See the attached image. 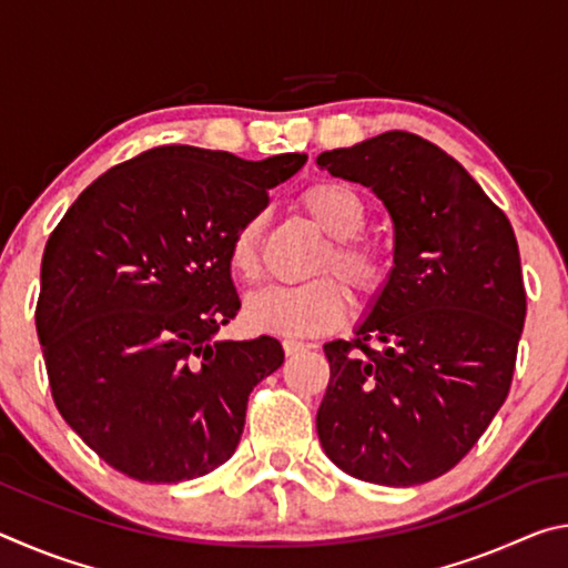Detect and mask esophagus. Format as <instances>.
Masks as SVG:
<instances>
[{
  "instance_id": "34e87169",
  "label": "esophagus",
  "mask_w": 568,
  "mask_h": 568,
  "mask_svg": "<svg viewBox=\"0 0 568 568\" xmlns=\"http://www.w3.org/2000/svg\"><path fill=\"white\" fill-rule=\"evenodd\" d=\"M283 351H285V355H297V353L307 351V343L295 341V338H285L283 341Z\"/></svg>"
}]
</instances>
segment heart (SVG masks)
I'll return each instance as SVG.
<instances>
[{
  "label": "heart",
  "instance_id": "heart-1",
  "mask_svg": "<svg viewBox=\"0 0 568 568\" xmlns=\"http://www.w3.org/2000/svg\"><path fill=\"white\" fill-rule=\"evenodd\" d=\"M301 205L307 217L331 237L323 250L315 275L318 281L303 285L263 287L245 301V321L250 328L285 335H318L338 328L351 313L348 293L338 284L371 301L376 297L390 275L386 253L371 240L361 237L368 223V210L363 197L343 182H315L305 187ZM265 213L247 215L230 237L227 261L233 273L243 281L261 275V237Z\"/></svg>",
  "mask_w": 568,
  "mask_h": 568
}]
</instances>
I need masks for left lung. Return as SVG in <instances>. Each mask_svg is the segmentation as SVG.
<instances>
[{
	"label": "left lung",
	"instance_id": "8db88e82",
	"mask_svg": "<svg viewBox=\"0 0 568 568\" xmlns=\"http://www.w3.org/2000/svg\"><path fill=\"white\" fill-rule=\"evenodd\" d=\"M318 165L376 192L393 220V271L355 338L325 343L318 408L335 466L378 486L444 476L511 388L526 318L514 227L434 142L383 132Z\"/></svg>",
	"mask_w": 568,
	"mask_h": 568
}]
</instances>
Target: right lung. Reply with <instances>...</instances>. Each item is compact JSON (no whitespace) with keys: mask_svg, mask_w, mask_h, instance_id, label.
I'll return each mask as SVG.
<instances>
[{"mask_svg":"<svg viewBox=\"0 0 568 568\" xmlns=\"http://www.w3.org/2000/svg\"><path fill=\"white\" fill-rule=\"evenodd\" d=\"M305 160L152 148L94 180L52 230L34 313L52 398L120 474L178 484L235 454L250 390L285 353L271 335L215 338L240 311L230 237Z\"/></svg>","mask_w":568,"mask_h":568,"instance_id":"right-lung-1","label":"right lung"}]
</instances>
